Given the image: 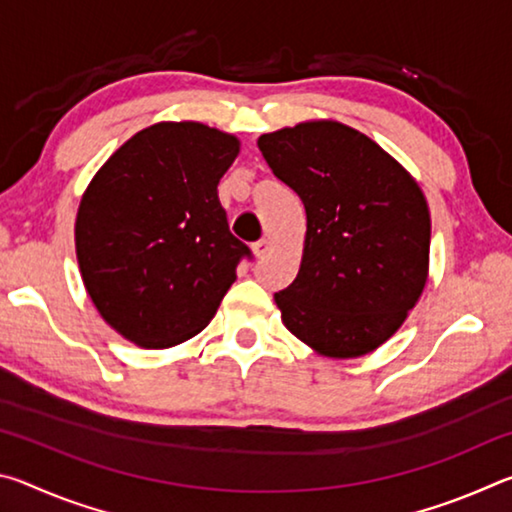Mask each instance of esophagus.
Instances as JSON below:
<instances>
[{
  "mask_svg": "<svg viewBox=\"0 0 512 512\" xmlns=\"http://www.w3.org/2000/svg\"><path fill=\"white\" fill-rule=\"evenodd\" d=\"M268 250H271V241H268L266 237L255 241V244H253V253H255L257 257H264V255L268 253Z\"/></svg>",
  "mask_w": 512,
  "mask_h": 512,
  "instance_id": "esophagus-1",
  "label": "esophagus"
}]
</instances>
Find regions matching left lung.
<instances>
[{
  "mask_svg": "<svg viewBox=\"0 0 512 512\" xmlns=\"http://www.w3.org/2000/svg\"><path fill=\"white\" fill-rule=\"evenodd\" d=\"M257 146L307 212L300 271L275 293L282 323L325 357L377 350L427 284L422 189L379 144L339 121H302Z\"/></svg>",
  "mask_w": 512,
  "mask_h": 512,
  "instance_id": "left-lung-1",
  "label": "left lung"
}]
</instances>
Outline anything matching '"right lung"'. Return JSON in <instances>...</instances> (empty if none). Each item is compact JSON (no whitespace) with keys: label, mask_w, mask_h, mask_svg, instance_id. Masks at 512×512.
<instances>
[{"label":"right lung","mask_w":512,"mask_h":512,"mask_svg":"<svg viewBox=\"0 0 512 512\" xmlns=\"http://www.w3.org/2000/svg\"><path fill=\"white\" fill-rule=\"evenodd\" d=\"M237 153L235 135L160 121L121 144L85 189L74 228L83 284L140 348L201 332L250 257L216 192Z\"/></svg>","instance_id":"right-lung-1"}]
</instances>
